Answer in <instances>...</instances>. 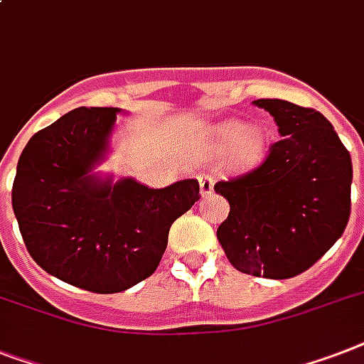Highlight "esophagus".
<instances>
[{"label": "esophagus", "instance_id": "34e87169", "mask_svg": "<svg viewBox=\"0 0 364 364\" xmlns=\"http://www.w3.org/2000/svg\"><path fill=\"white\" fill-rule=\"evenodd\" d=\"M198 181H200V194L202 196H208V194H211L213 191V176L211 173H200L198 176Z\"/></svg>", "mask_w": 364, "mask_h": 364}]
</instances>
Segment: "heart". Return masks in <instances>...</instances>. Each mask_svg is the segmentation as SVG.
Wrapping results in <instances>:
<instances>
[{"instance_id":"1","label":"heart","mask_w":364,"mask_h":364,"mask_svg":"<svg viewBox=\"0 0 364 364\" xmlns=\"http://www.w3.org/2000/svg\"><path fill=\"white\" fill-rule=\"evenodd\" d=\"M213 149L232 146V156L237 164H250L262 159L267 149V132L262 127H245L239 121H224L213 127L209 134Z\"/></svg>"}]
</instances>
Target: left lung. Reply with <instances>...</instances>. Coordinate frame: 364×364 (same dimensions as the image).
<instances>
[{
    "label": "left lung",
    "mask_w": 364,
    "mask_h": 364,
    "mask_svg": "<svg viewBox=\"0 0 364 364\" xmlns=\"http://www.w3.org/2000/svg\"><path fill=\"white\" fill-rule=\"evenodd\" d=\"M254 105L273 115L282 138L259 166L215 185L230 203L217 237L241 273L291 279L344 233L351 211V156L320 112L280 99Z\"/></svg>",
    "instance_id": "1"
}]
</instances>
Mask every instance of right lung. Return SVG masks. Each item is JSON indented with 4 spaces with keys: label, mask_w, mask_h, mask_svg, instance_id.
Segmentation results:
<instances>
[{
    "label": "right lung",
    "mask_w": 364,
    "mask_h": 364,
    "mask_svg": "<svg viewBox=\"0 0 364 364\" xmlns=\"http://www.w3.org/2000/svg\"><path fill=\"white\" fill-rule=\"evenodd\" d=\"M119 108H76L31 136L13 211L37 265L76 288L117 294L155 273L176 218L200 200L196 179L149 188L93 173Z\"/></svg>",
    "instance_id": "obj_1"
}]
</instances>
